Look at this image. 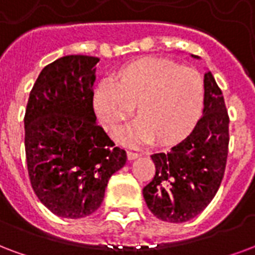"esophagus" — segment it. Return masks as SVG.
Wrapping results in <instances>:
<instances>
[{"label": "esophagus", "instance_id": "esophagus-1", "mask_svg": "<svg viewBox=\"0 0 255 255\" xmlns=\"http://www.w3.org/2000/svg\"><path fill=\"white\" fill-rule=\"evenodd\" d=\"M141 154L137 152H133V150H128V158L129 160H134V158H137V157H139Z\"/></svg>", "mask_w": 255, "mask_h": 255}]
</instances>
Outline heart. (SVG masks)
<instances>
[{"instance_id":"obj_1","label":"heart","mask_w":255,"mask_h":255,"mask_svg":"<svg viewBox=\"0 0 255 255\" xmlns=\"http://www.w3.org/2000/svg\"><path fill=\"white\" fill-rule=\"evenodd\" d=\"M204 102V82L198 71L160 57H145L121 67L112 84L95 90L93 107L107 133H116L131 116L135 121L124 142L172 143L196 124Z\"/></svg>"}]
</instances>
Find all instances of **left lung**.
Here are the masks:
<instances>
[{
    "label": "left lung",
    "instance_id": "obj_1",
    "mask_svg": "<svg viewBox=\"0 0 255 255\" xmlns=\"http://www.w3.org/2000/svg\"><path fill=\"white\" fill-rule=\"evenodd\" d=\"M229 114L222 90L204 74V109L191 134L166 153H154L156 173L143 187L154 216L183 223L207 207L221 187L229 153Z\"/></svg>",
    "mask_w": 255,
    "mask_h": 255
}]
</instances>
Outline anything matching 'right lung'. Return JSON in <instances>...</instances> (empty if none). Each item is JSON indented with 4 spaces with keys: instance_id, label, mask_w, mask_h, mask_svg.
<instances>
[{
    "instance_id": "add662e5",
    "label": "right lung",
    "mask_w": 255,
    "mask_h": 255,
    "mask_svg": "<svg viewBox=\"0 0 255 255\" xmlns=\"http://www.w3.org/2000/svg\"><path fill=\"white\" fill-rule=\"evenodd\" d=\"M98 57L68 55L48 64L26 105L25 156L30 185L55 215L78 219L102 204L113 173L126 162L95 121L93 84Z\"/></svg>"
}]
</instances>
